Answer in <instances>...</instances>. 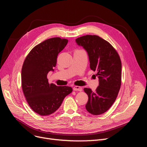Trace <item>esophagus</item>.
<instances>
[{"label": "esophagus", "instance_id": "34e87169", "mask_svg": "<svg viewBox=\"0 0 147 147\" xmlns=\"http://www.w3.org/2000/svg\"><path fill=\"white\" fill-rule=\"evenodd\" d=\"M74 91H82V88L81 86H75L73 88Z\"/></svg>", "mask_w": 147, "mask_h": 147}]
</instances>
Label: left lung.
I'll return each instance as SVG.
<instances>
[{"label":"left lung","instance_id":"left-lung-1","mask_svg":"<svg viewBox=\"0 0 147 147\" xmlns=\"http://www.w3.org/2000/svg\"><path fill=\"white\" fill-rule=\"evenodd\" d=\"M88 53L90 69L96 71L99 86L94 91L83 89L88 96L86 109L92 115L107 112L117 99L121 84V62L112 45L97 35H86L75 40Z\"/></svg>","mask_w":147,"mask_h":147}]
</instances>
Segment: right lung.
Wrapping results in <instances>:
<instances>
[{"label": "right lung", "instance_id": "right-lung-1", "mask_svg": "<svg viewBox=\"0 0 147 147\" xmlns=\"http://www.w3.org/2000/svg\"><path fill=\"white\" fill-rule=\"evenodd\" d=\"M68 40L54 37L34 47L26 57L21 70V84L30 107L42 116L51 115L59 108L70 86H58L48 83L47 75L54 71L59 53Z\"/></svg>", "mask_w": 147, "mask_h": 147}]
</instances>
